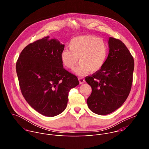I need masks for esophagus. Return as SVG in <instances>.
I'll return each mask as SVG.
<instances>
[{"label": "esophagus", "instance_id": "obj_1", "mask_svg": "<svg viewBox=\"0 0 149 149\" xmlns=\"http://www.w3.org/2000/svg\"><path fill=\"white\" fill-rule=\"evenodd\" d=\"M78 81H79L80 84H82L85 82V79L82 78H78Z\"/></svg>", "mask_w": 149, "mask_h": 149}]
</instances>
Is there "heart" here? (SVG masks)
<instances>
[{"mask_svg": "<svg viewBox=\"0 0 149 149\" xmlns=\"http://www.w3.org/2000/svg\"><path fill=\"white\" fill-rule=\"evenodd\" d=\"M70 50L64 49L61 53V60L65 67L74 69L78 75H84L90 72H98L107 60L109 49L107 44L97 36L93 35L78 36L71 39L69 44Z\"/></svg>", "mask_w": 149, "mask_h": 149, "instance_id": "heart-1", "label": "heart"}]
</instances>
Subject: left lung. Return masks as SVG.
Here are the masks:
<instances>
[{
    "instance_id": "8db88e82",
    "label": "left lung",
    "mask_w": 149,
    "mask_h": 149,
    "mask_svg": "<svg viewBox=\"0 0 149 149\" xmlns=\"http://www.w3.org/2000/svg\"><path fill=\"white\" fill-rule=\"evenodd\" d=\"M109 52L103 67L86 78L92 88L88 108L98 115H107L120 108L131 90L134 59L120 40L110 37Z\"/></svg>"
}]
</instances>
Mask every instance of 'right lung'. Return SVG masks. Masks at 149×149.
<instances>
[{
  "label": "right lung",
  "instance_id": "obj_1",
  "mask_svg": "<svg viewBox=\"0 0 149 149\" xmlns=\"http://www.w3.org/2000/svg\"><path fill=\"white\" fill-rule=\"evenodd\" d=\"M64 47L48 36L27 45L16 62L24 97L34 110L47 117L65 110L70 90L79 84L76 76L63 68L60 55Z\"/></svg>",
  "mask_w": 149,
  "mask_h": 149
}]
</instances>
